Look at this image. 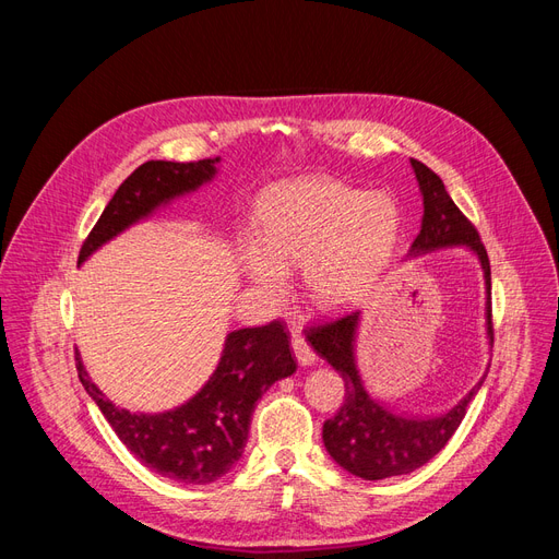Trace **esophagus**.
<instances>
[{"label":"esophagus","instance_id":"34e87169","mask_svg":"<svg viewBox=\"0 0 559 559\" xmlns=\"http://www.w3.org/2000/svg\"><path fill=\"white\" fill-rule=\"evenodd\" d=\"M292 347H294V354H296V359H298V364L306 368V366H314L317 364V357H314V352H312V347L302 341L300 335H294L292 337Z\"/></svg>","mask_w":559,"mask_h":559}]
</instances>
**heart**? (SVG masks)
<instances>
[{
  "label": "heart",
  "mask_w": 559,
  "mask_h": 559,
  "mask_svg": "<svg viewBox=\"0 0 559 559\" xmlns=\"http://www.w3.org/2000/svg\"><path fill=\"white\" fill-rule=\"evenodd\" d=\"M401 212L384 191H359L329 177H298L273 186L261 202V235L242 240V267L261 296L280 300L289 273L317 308L345 310L361 300L394 257Z\"/></svg>",
  "instance_id": "heart-1"
}]
</instances>
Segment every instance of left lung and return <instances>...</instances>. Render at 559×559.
Returning <instances> with one entry per match:
<instances>
[{
  "label": "left lung",
  "mask_w": 559,
  "mask_h": 559,
  "mask_svg": "<svg viewBox=\"0 0 559 559\" xmlns=\"http://www.w3.org/2000/svg\"><path fill=\"white\" fill-rule=\"evenodd\" d=\"M411 165L425 214H421V226L408 251V259H419L452 247H464L478 259L485 280V335L487 345L492 347V275H489V261L480 235L454 205L441 177L415 158H411ZM359 329L361 312H352L333 321V324L317 326L308 333V343L317 352V357L331 364L345 380V403L335 417L324 421L321 438H324V448L333 456V462L352 476L364 480H384L425 466L431 456L445 448L456 427L462 425L468 403L480 392L487 370L473 384L471 392L448 413H399L368 392L357 359Z\"/></svg>",
  "instance_id": "left-lung-1"
}]
</instances>
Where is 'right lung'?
Instances as JSON below:
<instances>
[{"label": "right lung", "mask_w": 559, "mask_h": 559, "mask_svg": "<svg viewBox=\"0 0 559 559\" xmlns=\"http://www.w3.org/2000/svg\"><path fill=\"white\" fill-rule=\"evenodd\" d=\"M222 158L198 163L148 160L140 165L114 193L103 216L79 253L86 263L128 228L170 207L175 200L195 193L214 181ZM79 380L121 443L158 476L186 485L214 483L240 462L247 445L251 413L257 401L273 386L296 373L289 335L280 321L257 329L230 331L222 357L198 392L163 413H132L121 408L99 389L81 352H76Z\"/></svg>", "instance_id": "obj_1"}]
</instances>
